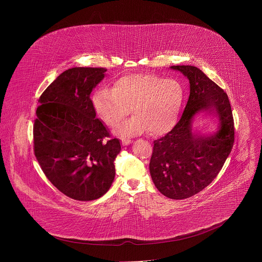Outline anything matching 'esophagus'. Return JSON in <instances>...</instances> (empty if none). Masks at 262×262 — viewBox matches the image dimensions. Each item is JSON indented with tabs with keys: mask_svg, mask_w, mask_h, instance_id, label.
<instances>
[{
	"mask_svg": "<svg viewBox=\"0 0 262 262\" xmlns=\"http://www.w3.org/2000/svg\"><path fill=\"white\" fill-rule=\"evenodd\" d=\"M121 141H122V144H123V145H128V144H130V143L133 142V140H130V139H128V138H122Z\"/></svg>",
	"mask_w": 262,
	"mask_h": 262,
	"instance_id": "1",
	"label": "esophagus"
}]
</instances>
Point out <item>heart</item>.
I'll list each match as a JSON object with an SVG mask.
<instances>
[{
    "label": "heart",
    "mask_w": 262,
    "mask_h": 262,
    "mask_svg": "<svg viewBox=\"0 0 262 262\" xmlns=\"http://www.w3.org/2000/svg\"><path fill=\"white\" fill-rule=\"evenodd\" d=\"M184 98L185 90L178 80L137 74L118 78L112 89H98L93 96V107L110 127L120 125L133 108L135 116L118 133L132 137L148 130L151 136L160 137L177 124Z\"/></svg>",
    "instance_id": "obj_1"
}]
</instances>
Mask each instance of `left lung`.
Listing matches in <instances>:
<instances>
[{
	"instance_id": "obj_1",
	"label": "left lung",
	"mask_w": 262,
	"mask_h": 262,
	"mask_svg": "<svg viewBox=\"0 0 262 262\" xmlns=\"http://www.w3.org/2000/svg\"><path fill=\"white\" fill-rule=\"evenodd\" d=\"M189 81V97L181 120L165 137L154 140L149 171L157 189L172 200H185L207 187L219 174L234 145V119L228 95L192 66H172ZM219 118L213 135L193 132L200 112Z\"/></svg>"
}]
</instances>
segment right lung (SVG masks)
Returning <instances> with one entry per match:
<instances>
[{"instance_id":"obj_1","label":"right lung","mask_w":262,"mask_h":262,"mask_svg":"<svg viewBox=\"0 0 262 262\" xmlns=\"http://www.w3.org/2000/svg\"><path fill=\"white\" fill-rule=\"evenodd\" d=\"M106 69L73 68L59 75L38 102L33 126L34 154L51 183L67 196L97 200L112 186L114 160L121 151L95 118L90 94Z\"/></svg>"}]
</instances>
